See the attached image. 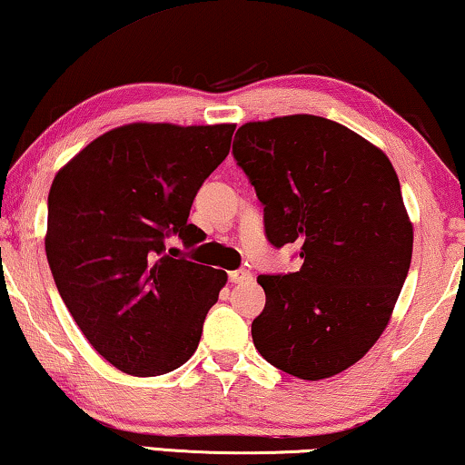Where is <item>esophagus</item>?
I'll return each mask as SVG.
<instances>
[{
	"label": "esophagus",
	"mask_w": 465,
	"mask_h": 465,
	"mask_svg": "<svg viewBox=\"0 0 465 465\" xmlns=\"http://www.w3.org/2000/svg\"><path fill=\"white\" fill-rule=\"evenodd\" d=\"M252 280V273L246 272V269H235V272H230V282L232 283H246Z\"/></svg>",
	"instance_id": "34e87169"
}]
</instances>
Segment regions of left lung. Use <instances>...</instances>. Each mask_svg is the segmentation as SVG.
Returning a JSON list of instances; mask_svg holds the SVG:
<instances>
[{
    "label": "left lung",
    "instance_id": "left-lung-1",
    "mask_svg": "<svg viewBox=\"0 0 465 465\" xmlns=\"http://www.w3.org/2000/svg\"><path fill=\"white\" fill-rule=\"evenodd\" d=\"M233 158L265 206L267 240L302 259L294 273L256 277L267 299L256 351L301 380L336 376L376 344L410 272L397 173L376 145L313 114L242 124Z\"/></svg>",
    "mask_w": 465,
    "mask_h": 465
}]
</instances>
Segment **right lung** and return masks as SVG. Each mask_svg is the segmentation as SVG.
Instances as JSON below:
<instances>
[{"instance_id": "obj_1", "label": "right lung", "mask_w": 465, "mask_h": 465, "mask_svg": "<svg viewBox=\"0 0 465 465\" xmlns=\"http://www.w3.org/2000/svg\"><path fill=\"white\" fill-rule=\"evenodd\" d=\"M235 124L131 123L85 145L54 177L45 254L83 334L116 370L163 376L196 352L227 273L164 240L188 223L204 179L230 154Z\"/></svg>"}]
</instances>
